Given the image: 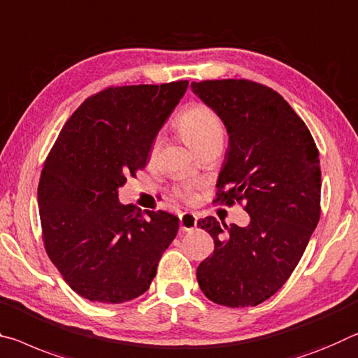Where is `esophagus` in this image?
<instances>
[{"instance_id": "esophagus-1", "label": "esophagus", "mask_w": 358, "mask_h": 358, "mask_svg": "<svg viewBox=\"0 0 358 358\" xmlns=\"http://www.w3.org/2000/svg\"><path fill=\"white\" fill-rule=\"evenodd\" d=\"M196 222H198V217L195 214L184 213V214L179 215V224H180V230H182V231L195 230Z\"/></svg>"}]
</instances>
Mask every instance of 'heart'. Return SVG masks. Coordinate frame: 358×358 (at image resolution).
<instances>
[{
  "mask_svg": "<svg viewBox=\"0 0 358 358\" xmlns=\"http://www.w3.org/2000/svg\"><path fill=\"white\" fill-rule=\"evenodd\" d=\"M178 128L187 144L198 150L209 143H224V125L219 115L204 104H192L178 119ZM180 196L190 200L192 192L182 190Z\"/></svg>",
  "mask_w": 358,
  "mask_h": 358,
  "instance_id": "obj_1",
  "label": "heart"
}]
</instances>
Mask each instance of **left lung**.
I'll list each match as a JSON object with an SVG mask.
<instances>
[{
    "label": "left lung",
    "instance_id": "8db88e82",
    "mask_svg": "<svg viewBox=\"0 0 358 358\" xmlns=\"http://www.w3.org/2000/svg\"><path fill=\"white\" fill-rule=\"evenodd\" d=\"M224 122L228 150L214 203L244 201L248 227L198 220L214 239L196 269L210 301L248 308L268 300L300 262L320 217L319 150L304 122L278 92L245 79L192 82Z\"/></svg>",
    "mask_w": 358,
    "mask_h": 358
}]
</instances>
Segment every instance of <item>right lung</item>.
<instances>
[{
    "mask_svg": "<svg viewBox=\"0 0 358 358\" xmlns=\"http://www.w3.org/2000/svg\"><path fill=\"white\" fill-rule=\"evenodd\" d=\"M187 87H109L74 110L47 157L38 185L44 248L82 298L117 304L143 295L178 234L176 215L120 204L119 189L145 166Z\"/></svg>",
    "mask_w": 358,
    "mask_h": 358,
    "instance_id": "add662e5",
    "label": "right lung"
}]
</instances>
